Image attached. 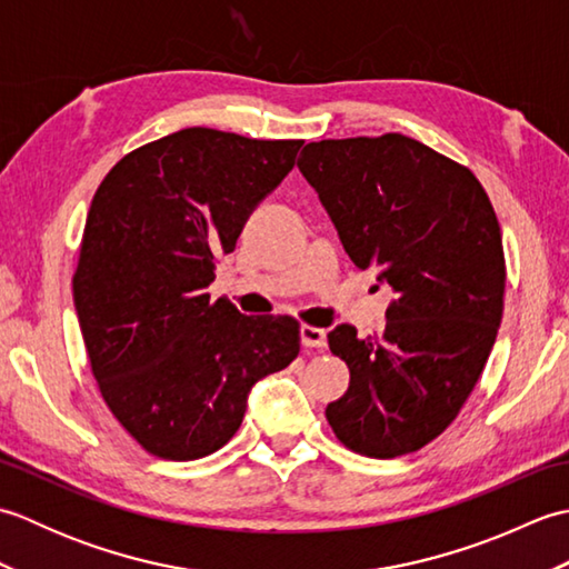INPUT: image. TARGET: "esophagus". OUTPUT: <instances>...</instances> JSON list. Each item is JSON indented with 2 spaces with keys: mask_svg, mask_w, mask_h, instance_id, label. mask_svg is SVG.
<instances>
[{
  "mask_svg": "<svg viewBox=\"0 0 569 569\" xmlns=\"http://www.w3.org/2000/svg\"><path fill=\"white\" fill-rule=\"evenodd\" d=\"M300 342H303V347L308 349H322L328 347V332H325L322 328H312V325H300Z\"/></svg>",
  "mask_w": 569,
  "mask_h": 569,
  "instance_id": "obj_1",
  "label": "esophagus"
}]
</instances>
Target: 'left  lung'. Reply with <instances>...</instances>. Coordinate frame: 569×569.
I'll return each instance as SVG.
<instances>
[{"label": "left lung", "mask_w": 569, "mask_h": 569, "mask_svg": "<svg viewBox=\"0 0 569 569\" xmlns=\"http://www.w3.org/2000/svg\"><path fill=\"white\" fill-rule=\"evenodd\" d=\"M298 168L357 269L391 286L379 335H328L349 389L325 416L365 457L420 450L457 418L503 312L497 212L469 168L403 134L312 141Z\"/></svg>", "instance_id": "1"}]
</instances>
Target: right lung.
I'll list each match as a JSON object with an SVG mask.
<instances>
[{"label": "right lung", "instance_id": "add662e5", "mask_svg": "<svg viewBox=\"0 0 569 569\" xmlns=\"http://www.w3.org/2000/svg\"><path fill=\"white\" fill-rule=\"evenodd\" d=\"M303 141L180 129L119 161L90 204L72 278L104 403L143 450L198 459L232 440L253 383L300 352L288 316H241L208 286Z\"/></svg>", "mask_w": 569, "mask_h": 569}]
</instances>
